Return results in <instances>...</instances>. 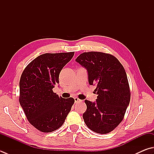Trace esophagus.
Segmentation results:
<instances>
[{"mask_svg": "<svg viewBox=\"0 0 154 154\" xmlns=\"http://www.w3.org/2000/svg\"><path fill=\"white\" fill-rule=\"evenodd\" d=\"M74 101H75V103H78V101H80V99H79V98H78V97H74Z\"/></svg>", "mask_w": 154, "mask_h": 154, "instance_id": "1", "label": "esophagus"}]
</instances>
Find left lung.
Here are the masks:
<instances>
[{
	"label": "left lung",
	"instance_id": "1",
	"mask_svg": "<svg viewBox=\"0 0 154 154\" xmlns=\"http://www.w3.org/2000/svg\"><path fill=\"white\" fill-rule=\"evenodd\" d=\"M76 61L86 69L88 83L96 86V102L85 100L83 114L86 126L97 133L112 131L123 119L130 102L129 85L122 64L115 56L102 52L81 54Z\"/></svg>",
	"mask_w": 154,
	"mask_h": 154
}]
</instances>
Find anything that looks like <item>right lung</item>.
Returning <instances> with one entry per match:
<instances>
[{
    "instance_id": "obj_1",
    "label": "right lung",
    "mask_w": 154,
    "mask_h": 154,
    "mask_svg": "<svg viewBox=\"0 0 154 154\" xmlns=\"http://www.w3.org/2000/svg\"><path fill=\"white\" fill-rule=\"evenodd\" d=\"M74 52L40 55L23 72L19 82V103L29 123L39 131L52 132L64 123L73 98H63L54 93L61 70Z\"/></svg>"
}]
</instances>
